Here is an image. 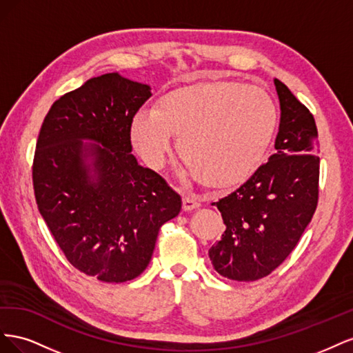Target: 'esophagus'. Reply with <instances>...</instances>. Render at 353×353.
Here are the masks:
<instances>
[{
    "label": "esophagus",
    "mask_w": 353,
    "mask_h": 353,
    "mask_svg": "<svg viewBox=\"0 0 353 353\" xmlns=\"http://www.w3.org/2000/svg\"><path fill=\"white\" fill-rule=\"evenodd\" d=\"M200 206L199 203V199L196 194L193 193H184L183 196V208L184 210H193V209H197Z\"/></svg>",
    "instance_id": "34e87169"
}]
</instances>
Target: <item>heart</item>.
Returning <instances> with one entry per match:
<instances>
[{"label": "heart", "mask_w": 353, "mask_h": 353, "mask_svg": "<svg viewBox=\"0 0 353 353\" xmlns=\"http://www.w3.org/2000/svg\"><path fill=\"white\" fill-rule=\"evenodd\" d=\"M279 121L265 90L232 81L199 82L166 92L154 110L138 112L132 140L159 166L178 137V153L201 184L230 188L248 179L263 160Z\"/></svg>", "instance_id": "b5f03b06"}]
</instances>
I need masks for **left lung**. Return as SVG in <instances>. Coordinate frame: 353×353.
<instances>
[{
  "mask_svg": "<svg viewBox=\"0 0 353 353\" xmlns=\"http://www.w3.org/2000/svg\"><path fill=\"white\" fill-rule=\"evenodd\" d=\"M281 105L276 152L234 193L219 199L225 232L212 245L213 268L234 281L270 275L311 222L319 197L318 131L312 113L275 79Z\"/></svg>",
  "mask_w": 353,
  "mask_h": 353,
  "instance_id": "left-lung-1",
  "label": "left lung"
}]
</instances>
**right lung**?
<instances>
[{
    "instance_id": "right-lung-1",
    "label": "right lung",
    "mask_w": 353,
    "mask_h": 353,
    "mask_svg": "<svg viewBox=\"0 0 353 353\" xmlns=\"http://www.w3.org/2000/svg\"><path fill=\"white\" fill-rule=\"evenodd\" d=\"M150 97L148 85L117 73L91 78L54 101L38 135L32 181L41 216L74 268L104 283L134 280L147 268L160 227L183 203L131 154L134 116ZM85 137L102 145L83 148Z\"/></svg>"
}]
</instances>
